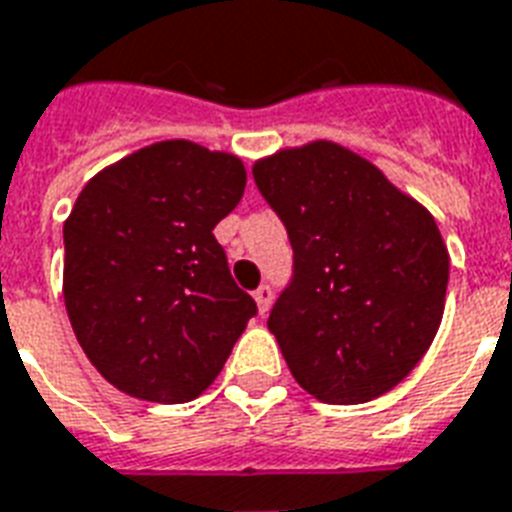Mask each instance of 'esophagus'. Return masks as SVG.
<instances>
[{"label": "esophagus", "instance_id": "esophagus-1", "mask_svg": "<svg viewBox=\"0 0 512 512\" xmlns=\"http://www.w3.org/2000/svg\"><path fill=\"white\" fill-rule=\"evenodd\" d=\"M255 303H257V311L268 313L271 311V303H273V289L268 287V284H263V287L255 289Z\"/></svg>", "mask_w": 512, "mask_h": 512}]
</instances>
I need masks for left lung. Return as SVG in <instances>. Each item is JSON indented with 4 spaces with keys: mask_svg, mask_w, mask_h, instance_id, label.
Here are the masks:
<instances>
[{
    "mask_svg": "<svg viewBox=\"0 0 512 512\" xmlns=\"http://www.w3.org/2000/svg\"><path fill=\"white\" fill-rule=\"evenodd\" d=\"M295 271L268 319L289 372L324 404H364L420 364L441 327L449 252L436 220L332 140L252 167Z\"/></svg>",
    "mask_w": 512,
    "mask_h": 512,
    "instance_id": "left-lung-1",
    "label": "left lung"
}]
</instances>
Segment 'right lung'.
Wrapping results in <instances>:
<instances>
[{
  "instance_id": "obj_1",
  "label": "right lung",
  "mask_w": 512,
  "mask_h": 512,
  "mask_svg": "<svg viewBox=\"0 0 512 512\" xmlns=\"http://www.w3.org/2000/svg\"><path fill=\"white\" fill-rule=\"evenodd\" d=\"M244 185L239 156L162 140L79 193L63 225V300L92 366L127 396H201L257 313L212 233Z\"/></svg>"
}]
</instances>
